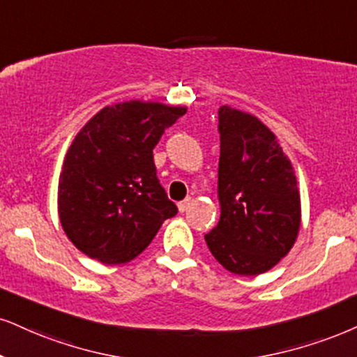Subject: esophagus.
<instances>
[{"label":"esophagus","instance_id":"esophagus-1","mask_svg":"<svg viewBox=\"0 0 357 357\" xmlns=\"http://www.w3.org/2000/svg\"><path fill=\"white\" fill-rule=\"evenodd\" d=\"M190 205H192V199H190V197H187V199L185 200H182V202H180V204H178V210H180V212H187V210L188 208H190Z\"/></svg>","mask_w":357,"mask_h":357}]
</instances>
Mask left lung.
I'll return each mask as SVG.
<instances>
[{
    "label": "left lung",
    "instance_id": "8db88e82",
    "mask_svg": "<svg viewBox=\"0 0 357 357\" xmlns=\"http://www.w3.org/2000/svg\"><path fill=\"white\" fill-rule=\"evenodd\" d=\"M220 222L205 241L225 270L261 275L289 253L301 225L296 175L278 139L252 114L218 111Z\"/></svg>",
    "mask_w": 357,
    "mask_h": 357
}]
</instances>
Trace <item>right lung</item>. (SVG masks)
Masks as SVG:
<instances>
[{"instance_id":"obj_1","label":"right lung","mask_w":357,"mask_h":357,"mask_svg":"<svg viewBox=\"0 0 357 357\" xmlns=\"http://www.w3.org/2000/svg\"><path fill=\"white\" fill-rule=\"evenodd\" d=\"M187 112L127 100L105 105L77 132L57 185V213L73 245L104 265L127 263L177 213L157 178L153 147Z\"/></svg>"}]
</instances>
